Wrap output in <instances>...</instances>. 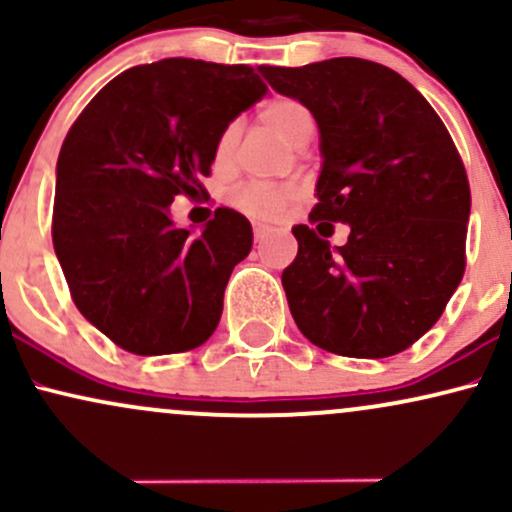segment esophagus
<instances>
[{
	"label": "esophagus",
	"mask_w": 512,
	"mask_h": 512,
	"mask_svg": "<svg viewBox=\"0 0 512 512\" xmlns=\"http://www.w3.org/2000/svg\"><path fill=\"white\" fill-rule=\"evenodd\" d=\"M252 233H255V240L260 243V240L269 233V226L267 223H255V226H252Z\"/></svg>",
	"instance_id": "obj_1"
}]
</instances>
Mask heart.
Returning <instances> with one entry per match:
<instances>
[{"label": "heart", "instance_id": "heart-1", "mask_svg": "<svg viewBox=\"0 0 512 512\" xmlns=\"http://www.w3.org/2000/svg\"><path fill=\"white\" fill-rule=\"evenodd\" d=\"M260 122L267 127V132H272L276 139H281L291 149H301L313 137V115L308 113L305 105L291 101V98H279V101L269 103L260 113ZM236 142L238 125H228L221 132L219 142H216V161H226ZM291 197L293 195L289 190L248 185L243 190H238L236 202L238 207H243L255 216H274L276 211H281L291 202Z\"/></svg>", "mask_w": 512, "mask_h": 512}]
</instances>
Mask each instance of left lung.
Returning <instances> with one entry per match:
<instances>
[{
  "label": "left lung",
  "instance_id": "obj_1",
  "mask_svg": "<svg viewBox=\"0 0 512 512\" xmlns=\"http://www.w3.org/2000/svg\"><path fill=\"white\" fill-rule=\"evenodd\" d=\"M260 72L320 129L315 228L293 226L298 255L281 274L298 330L339 356L409 349L464 274L472 197L448 129L404 76L378 62L334 57ZM332 222L352 231L334 249L324 240Z\"/></svg>",
  "mask_w": 512,
  "mask_h": 512
}]
</instances>
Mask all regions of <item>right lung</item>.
I'll use <instances>...</instances> for the list:
<instances>
[{"label":"right lung","instance_id":"obj_1","mask_svg":"<svg viewBox=\"0 0 512 512\" xmlns=\"http://www.w3.org/2000/svg\"><path fill=\"white\" fill-rule=\"evenodd\" d=\"M267 93L255 69L168 57L115 76L69 129L57 158L52 243L79 313L139 356L204 344L221 320L252 226L216 209L192 236L170 219L202 195L216 142Z\"/></svg>","mask_w":512,"mask_h":512}]
</instances>
